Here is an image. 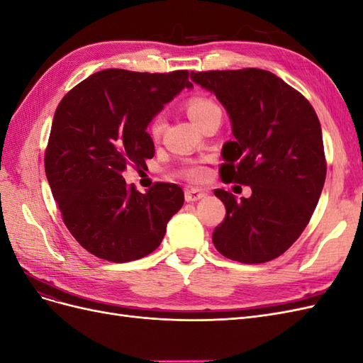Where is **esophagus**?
Wrapping results in <instances>:
<instances>
[{
    "mask_svg": "<svg viewBox=\"0 0 363 363\" xmlns=\"http://www.w3.org/2000/svg\"><path fill=\"white\" fill-rule=\"evenodd\" d=\"M206 192L201 189H196V188H191V189H186L184 192V200L188 203H195L201 199H204Z\"/></svg>",
    "mask_w": 363,
    "mask_h": 363,
    "instance_id": "34e87169",
    "label": "esophagus"
}]
</instances>
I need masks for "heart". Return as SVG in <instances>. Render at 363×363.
Returning a JSON list of instances; mask_svg holds the SVG:
<instances>
[{"label":"heart","instance_id":"1","mask_svg":"<svg viewBox=\"0 0 363 363\" xmlns=\"http://www.w3.org/2000/svg\"><path fill=\"white\" fill-rule=\"evenodd\" d=\"M218 112H221L219 106L215 101L208 100V98H206V96H194L188 103V113L196 125H199L201 121L206 119L207 116H211ZM164 125H167V119H164V115L163 113L156 115L150 123L151 136L159 138L162 135V131L164 130ZM188 177L192 180H201L204 177V171L201 168H192L188 171Z\"/></svg>","mask_w":363,"mask_h":363}]
</instances>
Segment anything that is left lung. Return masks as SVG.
I'll return each mask as SVG.
<instances>
[{
  "label": "left lung",
  "mask_w": 363,
  "mask_h": 363,
  "mask_svg": "<svg viewBox=\"0 0 363 363\" xmlns=\"http://www.w3.org/2000/svg\"><path fill=\"white\" fill-rule=\"evenodd\" d=\"M216 95L232 123L221 175L251 188L250 199L215 189L225 218L213 232L215 248L240 263L283 255L300 238L325 182L323 131L313 107L280 77L257 68L191 72Z\"/></svg>",
  "instance_id": "left-lung-1"
}]
</instances>
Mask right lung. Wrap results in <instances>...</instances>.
<instances>
[{"instance_id":"obj_1","label":"right lung","mask_w":363,"mask_h":363,"mask_svg":"<svg viewBox=\"0 0 363 363\" xmlns=\"http://www.w3.org/2000/svg\"><path fill=\"white\" fill-rule=\"evenodd\" d=\"M184 87L188 71L169 74L104 69L71 89L56 108L45 174L63 223L94 256L124 263L148 256L167 233L184 194L156 183L144 194L127 186L128 164L155 156L147 127Z\"/></svg>"}]
</instances>
